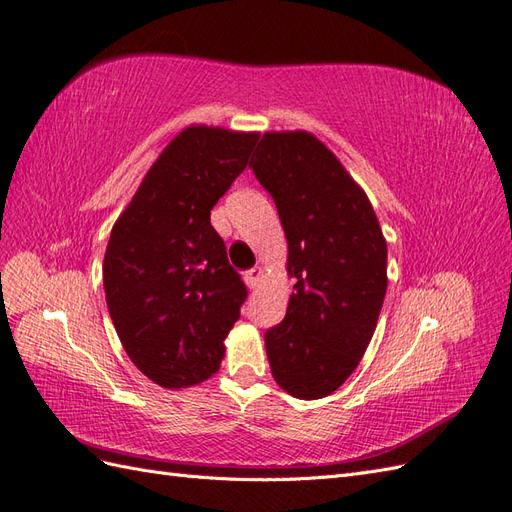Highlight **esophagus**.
I'll return each mask as SVG.
<instances>
[{
  "mask_svg": "<svg viewBox=\"0 0 512 512\" xmlns=\"http://www.w3.org/2000/svg\"><path fill=\"white\" fill-rule=\"evenodd\" d=\"M259 279H261V268H251L244 272V281L248 287H255L259 283Z\"/></svg>",
  "mask_w": 512,
  "mask_h": 512,
  "instance_id": "1",
  "label": "esophagus"
}]
</instances>
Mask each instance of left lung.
Wrapping results in <instances>:
<instances>
[{
  "instance_id": "obj_1",
  "label": "left lung",
  "mask_w": 512,
  "mask_h": 512,
  "mask_svg": "<svg viewBox=\"0 0 512 512\" xmlns=\"http://www.w3.org/2000/svg\"><path fill=\"white\" fill-rule=\"evenodd\" d=\"M272 196L296 279L266 331L272 376L290 396H329L355 372L387 292V242L368 196L307 131L264 134L248 164Z\"/></svg>"
}]
</instances>
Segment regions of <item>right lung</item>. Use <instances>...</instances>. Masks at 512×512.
Returning a JSON list of instances; mask_svg holds the SVG:
<instances>
[{
    "mask_svg": "<svg viewBox=\"0 0 512 512\" xmlns=\"http://www.w3.org/2000/svg\"><path fill=\"white\" fill-rule=\"evenodd\" d=\"M255 134L188 127L142 179L110 233L103 290L131 363L153 383L179 389L205 381L248 296L209 222L240 177Z\"/></svg>",
    "mask_w": 512,
    "mask_h": 512,
    "instance_id": "right-lung-1",
    "label": "right lung"
}]
</instances>
